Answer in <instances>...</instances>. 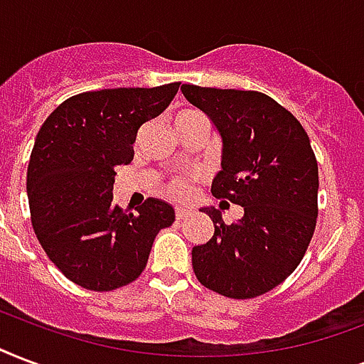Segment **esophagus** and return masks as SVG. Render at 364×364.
Masks as SVG:
<instances>
[{"mask_svg": "<svg viewBox=\"0 0 364 364\" xmlns=\"http://www.w3.org/2000/svg\"><path fill=\"white\" fill-rule=\"evenodd\" d=\"M185 215H187V210H185V208H176V218L177 219H183Z\"/></svg>", "mask_w": 364, "mask_h": 364, "instance_id": "obj_1", "label": "esophagus"}]
</instances>
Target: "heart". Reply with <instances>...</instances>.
I'll return each mask as SVG.
<instances>
[{"instance_id": "b5f03b06", "label": "heart", "mask_w": 364, "mask_h": 364, "mask_svg": "<svg viewBox=\"0 0 364 364\" xmlns=\"http://www.w3.org/2000/svg\"><path fill=\"white\" fill-rule=\"evenodd\" d=\"M185 114H188V112H185ZM183 116V114H179ZM168 196L170 198H176V200H185L188 196V193H191V188H188V183L185 181V179H176V181H171L170 185H168Z\"/></svg>"}]
</instances>
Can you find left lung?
Returning a JSON list of instances; mask_svg holds the SVG:
<instances>
[{
    "mask_svg": "<svg viewBox=\"0 0 364 364\" xmlns=\"http://www.w3.org/2000/svg\"><path fill=\"white\" fill-rule=\"evenodd\" d=\"M185 99L212 120L221 171L212 194L244 208L227 225L213 206V237L193 248L196 279L227 298H256L298 267L317 225L318 168L307 133L287 108L259 91L183 83Z\"/></svg>",
    "mask_w": 364,
    "mask_h": 364,
    "instance_id": "left-lung-1",
    "label": "left lung"
}]
</instances>
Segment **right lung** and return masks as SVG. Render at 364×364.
<instances>
[{
  "label": "right lung",
  "mask_w": 364,
  "mask_h": 364,
  "mask_svg": "<svg viewBox=\"0 0 364 364\" xmlns=\"http://www.w3.org/2000/svg\"><path fill=\"white\" fill-rule=\"evenodd\" d=\"M181 83L85 91L53 110L30 154L26 193L36 237L66 279L95 292L143 273L176 212L149 198L137 212L112 204L116 166L133 160L139 127L168 108Z\"/></svg>",
  "instance_id": "add662e5"
}]
</instances>
